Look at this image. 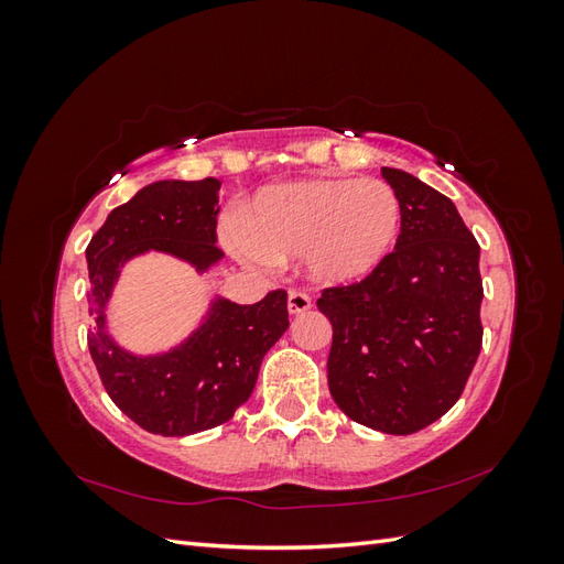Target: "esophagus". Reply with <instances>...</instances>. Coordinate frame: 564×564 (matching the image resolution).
<instances>
[{
  "mask_svg": "<svg viewBox=\"0 0 564 564\" xmlns=\"http://www.w3.org/2000/svg\"><path fill=\"white\" fill-rule=\"evenodd\" d=\"M286 305H289V313L301 315L305 311H311L313 303H311V296L305 294V292H301V289H292V292H289Z\"/></svg>",
  "mask_w": 564,
  "mask_h": 564,
  "instance_id": "esophagus-1",
  "label": "esophagus"
}]
</instances>
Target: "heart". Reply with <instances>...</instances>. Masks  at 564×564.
<instances>
[{
  "instance_id": "1",
  "label": "heart",
  "mask_w": 564,
  "mask_h": 564,
  "mask_svg": "<svg viewBox=\"0 0 564 564\" xmlns=\"http://www.w3.org/2000/svg\"><path fill=\"white\" fill-rule=\"evenodd\" d=\"M398 228L400 202L383 181H299L256 197L249 230L232 220L228 245L253 265L305 256L317 280L350 282L377 268Z\"/></svg>"
}]
</instances>
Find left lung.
<instances>
[{"label":"left lung","instance_id":"8db88e82","mask_svg":"<svg viewBox=\"0 0 564 564\" xmlns=\"http://www.w3.org/2000/svg\"><path fill=\"white\" fill-rule=\"evenodd\" d=\"M400 202V235L367 278L324 286L334 338L329 392L355 423L412 435L445 416L482 348L480 245L454 202L400 169H381Z\"/></svg>","mask_w":564,"mask_h":564}]
</instances>
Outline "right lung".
<instances>
[{
  "label": "right lung",
  "mask_w": 564,
  "mask_h": 564,
  "mask_svg": "<svg viewBox=\"0 0 564 564\" xmlns=\"http://www.w3.org/2000/svg\"><path fill=\"white\" fill-rule=\"evenodd\" d=\"M220 181H160L110 212L87 247L89 315L98 332L87 344L110 400L143 431L183 437L226 423L259 379L263 355L289 327L286 292L272 289L259 303L216 301L209 319L166 355L135 357L106 334V303L119 265L158 249L199 270L216 263Z\"/></svg>",
  "instance_id": "add662e5"
}]
</instances>
